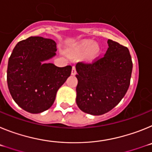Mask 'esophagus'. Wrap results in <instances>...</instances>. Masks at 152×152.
Instances as JSON below:
<instances>
[{"label": "esophagus", "instance_id": "1", "mask_svg": "<svg viewBox=\"0 0 152 152\" xmlns=\"http://www.w3.org/2000/svg\"><path fill=\"white\" fill-rule=\"evenodd\" d=\"M76 73H77V72H76V68H75V66H73V68H72V75H76Z\"/></svg>", "mask_w": 152, "mask_h": 152}]
</instances>
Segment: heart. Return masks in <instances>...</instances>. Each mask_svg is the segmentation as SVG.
Listing matches in <instances>:
<instances>
[{
  "label": "heart",
  "instance_id": "heart-1",
  "mask_svg": "<svg viewBox=\"0 0 152 152\" xmlns=\"http://www.w3.org/2000/svg\"><path fill=\"white\" fill-rule=\"evenodd\" d=\"M75 54H84L88 60H94L98 57L100 53L99 45L94 43L92 40H84L80 42L72 50Z\"/></svg>",
  "mask_w": 152,
  "mask_h": 152
}]
</instances>
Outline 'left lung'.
Masks as SVG:
<instances>
[{
    "mask_svg": "<svg viewBox=\"0 0 152 152\" xmlns=\"http://www.w3.org/2000/svg\"><path fill=\"white\" fill-rule=\"evenodd\" d=\"M105 56L91 64H76V103L86 113L100 116L110 111L124 97L132 71L129 51L108 39Z\"/></svg>",
    "mask_w": 152,
    "mask_h": 152,
    "instance_id": "8db88e82",
    "label": "left lung"
}]
</instances>
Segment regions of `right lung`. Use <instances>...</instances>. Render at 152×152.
Returning <instances> with one entry per match:
<instances>
[{"label": "right lung", "mask_w": 152, "mask_h": 152, "mask_svg": "<svg viewBox=\"0 0 152 152\" xmlns=\"http://www.w3.org/2000/svg\"><path fill=\"white\" fill-rule=\"evenodd\" d=\"M56 51L54 40L31 36L19 42L9 58V91L17 105L30 113L50 108L58 90L71 75V65L60 68L46 63L56 56Z\"/></svg>", "instance_id": "right-lung-1"}]
</instances>
